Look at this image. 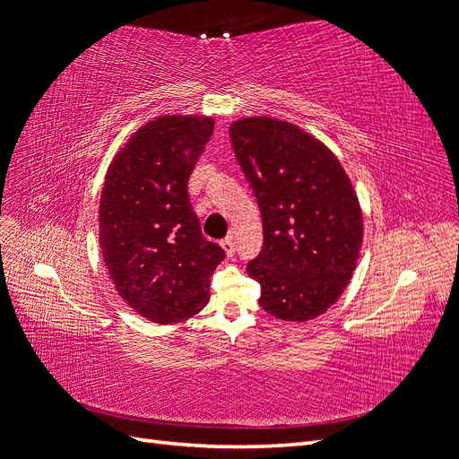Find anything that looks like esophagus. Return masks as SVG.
Returning <instances> with one entry per match:
<instances>
[{
    "instance_id": "esophagus-1",
    "label": "esophagus",
    "mask_w": 459,
    "mask_h": 459,
    "mask_svg": "<svg viewBox=\"0 0 459 459\" xmlns=\"http://www.w3.org/2000/svg\"><path fill=\"white\" fill-rule=\"evenodd\" d=\"M221 247H224V251H226L228 256H233V253H235V241H233L231 235H228V238L221 241Z\"/></svg>"
}]
</instances>
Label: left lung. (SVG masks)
I'll list each match as a JSON object with an SVG mask.
<instances>
[{
	"instance_id": "obj_1",
	"label": "left lung",
	"mask_w": 459,
	"mask_h": 459,
	"mask_svg": "<svg viewBox=\"0 0 459 459\" xmlns=\"http://www.w3.org/2000/svg\"><path fill=\"white\" fill-rule=\"evenodd\" d=\"M230 137L262 214V251L247 264L260 307L308 322L337 302L356 270L364 235L356 191L331 149L295 124L241 118Z\"/></svg>"
}]
</instances>
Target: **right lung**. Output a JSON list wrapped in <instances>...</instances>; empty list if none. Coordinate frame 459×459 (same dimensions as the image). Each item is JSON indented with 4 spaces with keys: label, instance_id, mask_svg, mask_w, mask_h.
Listing matches in <instances>:
<instances>
[{
    "label": "right lung",
    "instance_id": "add662e5",
    "mask_svg": "<svg viewBox=\"0 0 459 459\" xmlns=\"http://www.w3.org/2000/svg\"><path fill=\"white\" fill-rule=\"evenodd\" d=\"M214 118L166 115L134 132L108 164L100 201V247L118 295L155 324L199 314L226 253L203 238L189 176Z\"/></svg>",
    "mask_w": 459,
    "mask_h": 459
}]
</instances>
